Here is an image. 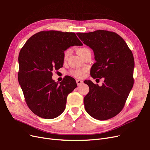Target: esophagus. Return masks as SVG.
<instances>
[{"label":"esophagus","mask_w":150,"mask_h":150,"mask_svg":"<svg viewBox=\"0 0 150 150\" xmlns=\"http://www.w3.org/2000/svg\"><path fill=\"white\" fill-rule=\"evenodd\" d=\"M76 83H77V84H78V86H80L81 84L83 83V81H81V80L78 79V80H76Z\"/></svg>","instance_id":"1"}]
</instances>
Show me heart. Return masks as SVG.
<instances>
[{
	"label": "heart",
	"instance_id": "obj_1",
	"mask_svg": "<svg viewBox=\"0 0 150 150\" xmlns=\"http://www.w3.org/2000/svg\"><path fill=\"white\" fill-rule=\"evenodd\" d=\"M88 50H89V49L86 48V47H82V48H79L78 50V52L79 54V55L83 57L84 56V54L87 52ZM71 54V49H67L66 51L64 52V58L65 59L69 57V56ZM85 72H86V69H76V70H72L71 71V74L72 76H73L76 78H82L85 75Z\"/></svg>",
	"mask_w": 150,
	"mask_h": 150
}]
</instances>
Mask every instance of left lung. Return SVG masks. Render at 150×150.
<instances>
[{"mask_svg":"<svg viewBox=\"0 0 150 150\" xmlns=\"http://www.w3.org/2000/svg\"><path fill=\"white\" fill-rule=\"evenodd\" d=\"M93 49L96 62L91 69L94 79L104 78L101 86L88 80V94L84 98L85 110L98 120H106L122 110L134 83L133 53L121 36L113 32L98 30L76 34Z\"/></svg>","mask_w":150,"mask_h":150,"instance_id":"1","label":"left lung"}]
</instances>
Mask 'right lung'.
<instances>
[{
	"mask_svg": "<svg viewBox=\"0 0 150 150\" xmlns=\"http://www.w3.org/2000/svg\"><path fill=\"white\" fill-rule=\"evenodd\" d=\"M74 33L41 31L30 37L19 52L18 81L25 102L35 115L53 119L65 110L67 95L76 87V81L66 76L59 84L52 71L63 66L64 51L82 46Z\"/></svg>",
	"mask_w": 150,
	"mask_h": 150,
	"instance_id": "right-lung-1",
	"label": "right lung"
}]
</instances>
